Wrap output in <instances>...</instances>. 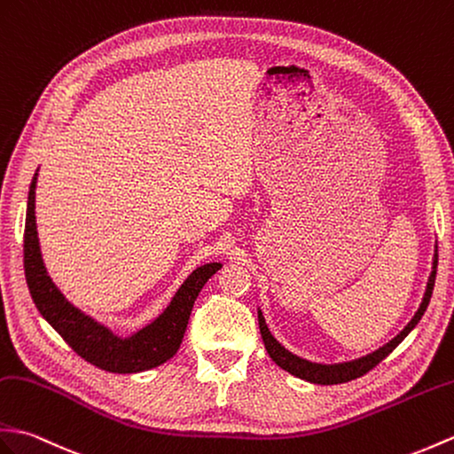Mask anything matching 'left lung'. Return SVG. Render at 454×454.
I'll use <instances>...</instances> for the list:
<instances>
[{"label": "left lung", "mask_w": 454, "mask_h": 454, "mask_svg": "<svg viewBox=\"0 0 454 454\" xmlns=\"http://www.w3.org/2000/svg\"><path fill=\"white\" fill-rule=\"evenodd\" d=\"M435 275H437V241H435V249H434V261H431V272H429V278H427V286H426V292H424V298H421L419 308L414 313V317L410 319V323L395 336V339H391L387 344H383L381 348H377V350H373L370 354H365L362 357H356V360L339 362V364H317V362L303 360V357L286 350V348H284L275 339V336H272V333L269 331V326L265 323V317H262V311L257 309L262 342H265V348H267L269 356L272 357V362H275L278 367H282L284 372L292 373L294 377L303 379V381H309V383H315V385L348 383V381H352V379L362 377L370 370H373V367L379 362L385 360V357L391 354L410 333L414 331V326L419 323L421 315H424L426 309H427L431 294H434Z\"/></svg>", "instance_id": "left-lung-1"}]
</instances>
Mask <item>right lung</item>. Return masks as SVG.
Returning <instances> with one entry per match:
<instances>
[{
    "label": "right lung",
    "instance_id": "add662e5",
    "mask_svg": "<svg viewBox=\"0 0 454 454\" xmlns=\"http://www.w3.org/2000/svg\"><path fill=\"white\" fill-rule=\"evenodd\" d=\"M36 182L38 170L30 184L27 201L25 275L30 296L42 317L54 326L82 360L104 372L139 373L170 360L182 344L199 292L215 272L223 269V262H207L189 272L162 313L141 329L121 336L73 305L48 275L36 230Z\"/></svg>",
    "mask_w": 454,
    "mask_h": 454
}]
</instances>
